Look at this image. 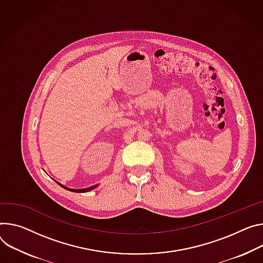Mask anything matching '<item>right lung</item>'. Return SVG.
I'll return each instance as SVG.
<instances>
[{"label": "right lung", "instance_id": "right-lung-1", "mask_svg": "<svg viewBox=\"0 0 263 263\" xmlns=\"http://www.w3.org/2000/svg\"><path fill=\"white\" fill-rule=\"evenodd\" d=\"M58 184H60L62 187L68 190V191H71V192H76V193H85V192H88V191H91V190H93V189H95V187L98 186V184H95V185H92V186H89V187H86V189H70V187H67V186L63 185L60 182H58Z\"/></svg>", "mask_w": 263, "mask_h": 263}]
</instances>
